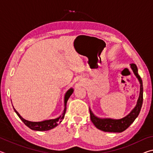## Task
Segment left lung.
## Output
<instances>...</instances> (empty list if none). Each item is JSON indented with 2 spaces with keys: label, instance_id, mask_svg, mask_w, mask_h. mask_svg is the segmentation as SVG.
Here are the masks:
<instances>
[{
  "label": "left lung",
  "instance_id": "obj_1",
  "mask_svg": "<svg viewBox=\"0 0 153 153\" xmlns=\"http://www.w3.org/2000/svg\"><path fill=\"white\" fill-rule=\"evenodd\" d=\"M131 70L133 71L134 75L137 77L140 83V94L137 103L131 112L126 117L119 120L111 118H100L96 116L92 113L91 108L89 107L90 120L97 128L103 131L107 132H115L120 133L129 128V126L132 123L134 120L138 117L140 112L142 102H143V85L140 76L138 73V68L135 64L131 63L129 65Z\"/></svg>",
  "mask_w": 153,
  "mask_h": 153
}]
</instances>
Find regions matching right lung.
Here are the masks:
<instances>
[{
	"instance_id": "1",
	"label": "right lung",
	"mask_w": 153,
	"mask_h": 153,
	"mask_svg": "<svg viewBox=\"0 0 153 153\" xmlns=\"http://www.w3.org/2000/svg\"><path fill=\"white\" fill-rule=\"evenodd\" d=\"M74 92V89L71 88H69L67 91L66 92L65 94L64 97V110L63 113L59 116V117H56L55 119H52V120H44L42 121H27L25 119L23 118L22 116L19 115V113L17 112V111L15 110V108L13 107L15 112L17 113L18 117L20 118V120H22L23 122L25 123V126H27L28 128H30L32 130L35 131H48L50 130V129H53L55 127L59 125V123H60L64 119L65 115L66 113V105H67V102L68 99L70 97V96L72 94V93Z\"/></svg>"
}]
</instances>
